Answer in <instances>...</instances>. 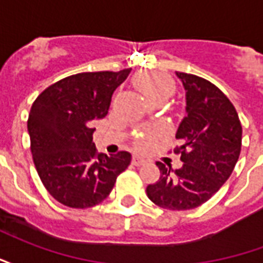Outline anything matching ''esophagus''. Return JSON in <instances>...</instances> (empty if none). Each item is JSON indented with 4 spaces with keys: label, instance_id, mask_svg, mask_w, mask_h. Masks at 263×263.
<instances>
[{
    "label": "esophagus",
    "instance_id": "esophagus-1",
    "mask_svg": "<svg viewBox=\"0 0 263 263\" xmlns=\"http://www.w3.org/2000/svg\"><path fill=\"white\" fill-rule=\"evenodd\" d=\"M145 163H146V160L143 159V158H141V156H138V155H134V156H132V165L141 166L145 165Z\"/></svg>",
    "mask_w": 263,
    "mask_h": 263
}]
</instances>
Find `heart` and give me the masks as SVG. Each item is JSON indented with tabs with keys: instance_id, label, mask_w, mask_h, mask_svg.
I'll return each mask as SVG.
<instances>
[{
	"instance_id": "1",
	"label": "heart",
	"mask_w": 263,
	"mask_h": 263,
	"mask_svg": "<svg viewBox=\"0 0 263 263\" xmlns=\"http://www.w3.org/2000/svg\"><path fill=\"white\" fill-rule=\"evenodd\" d=\"M135 84L146 97L151 98L155 103H163L175 91L173 80L167 74L159 71L139 74L135 79ZM154 141L155 135L152 132H143L138 137V146L141 149H146L154 143Z\"/></svg>"
}]
</instances>
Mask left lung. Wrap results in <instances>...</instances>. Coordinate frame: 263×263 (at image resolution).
Returning a JSON list of instances; mask_svg holds the SVG:
<instances>
[{
    "label": "left lung",
    "mask_w": 263,
    "mask_h": 263,
    "mask_svg": "<svg viewBox=\"0 0 263 263\" xmlns=\"http://www.w3.org/2000/svg\"><path fill=\"white\" fill-rule=\"evenodd\" d=\"M186 90V112L177 128L183 166L172 169L162 162L159 180L146 187L151 201L166 210H190L213 197L231 176L242 141L237 109L213 83L176 71Z\"/></svg>",
    "instance_id": "left-lung-1"
}]
</instances>
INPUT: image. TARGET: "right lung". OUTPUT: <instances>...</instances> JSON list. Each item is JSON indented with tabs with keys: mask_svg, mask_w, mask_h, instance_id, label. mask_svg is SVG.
Masks as SVG:
<instances>
[{
	"mask_svg": "<svg viewBox=\"0 0 263 263\" xmlns=\"http://www.w3.org/2000/svg\"><path fill=\"white\" fill-rule=\"evenodd\" d=\"M92 71L69 76L43 90L32 104L28 132L33 163L49 194L71 209H88L108 197L131 154H98L94 120L108 112L115 88L129 74Z\"/></svg>",
	"mask_w": 263,
	"mask_h": 263,
	"instance_id": "1",
	"label": "right lung"
}]
</instances>
